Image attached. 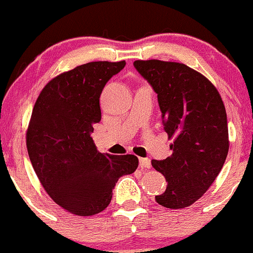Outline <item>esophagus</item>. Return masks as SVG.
<instances>
[{"label": "esophagus", "mask_w": 253, "mask_h": 253, "mask_svg": "<svg viewBox=\"0 0 253 253\" xmlns=\"http://www.w3.org/2000/svg\"><path fill=\"white\" fill-rule=\"evenodd\" d=\"M139 167H141L142 169H150V167H152L150 160L148 159V158H141V159H139Z\"/></svg>", "instance_id": "esophagus-1"}]
</instances>
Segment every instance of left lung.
I'll use <instances>...</instances> for the list:
<instances>
[{
  "label": "left lung",
  "mask_w": 253,
  "mask_h": 253,
  "mask_svg": "<svg viewBox=\"0 0 253 253\" xmlns=\"http://www.w3.org/2000/svg\"><path fill=\"white\" fill-rule=\"evenodd\" d=\"M133 66L157 93L164 129L174 139L170 157L152 160L168 182L155 200L167 208H185L205 195L225 163V106L215 86L183 63L137 60Z\"/></svg>",
  "instance_id": "left-lung-1"
}]
</instances>
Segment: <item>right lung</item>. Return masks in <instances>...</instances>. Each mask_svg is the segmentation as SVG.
<instances>
[{"instance_id": "right-lung-1", "label": "right lung", "mask_w": 253, "mask_h": 253, "mask_svg": "<svg viewBox=\"0 0 253 253\" xmlns=\"http://www.w3.org/2000/svg\"><path fill=\"white\" fill-rule=\"evenodd\" d=\"M125 66V61H98L61 73L33 109L27 148L35 174L47 195L76 215L103 211L117 180L138 167L136 155L101 154L91 138L101 120V91Z\"/></svg>"}]
</instances>
